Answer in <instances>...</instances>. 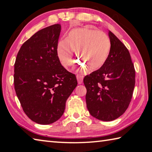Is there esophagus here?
<instances>
[{
	"label": "esophagus",
	"instance_id": "1",
	"mask_svg": "<svg viewBox=\"0 0 152 152\" xmlns=\"http://www.w3.org/2000/svg\"><path fill=\"white\" fill-rule=\"evenodd\" d=\"M77 82H78L79 84H81V83H83V77L81 75H77Z\"/></svg>",
	"mask_w": 152,
	"mask_h": 152
}]
</instances>
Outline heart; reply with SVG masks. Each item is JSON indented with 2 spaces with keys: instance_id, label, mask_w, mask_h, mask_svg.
Wrapping results in <instances>:
<instances>
[{
  "instance_id": "obj_1",
  "label": "heart",
  "mask_w": 152,
  "mask_h": 152,
  "mask_svg": "<svg viewBox=\"0 0 152 152\" xmlns=\"http://www.w3.org/2000/svg\"><path fill=\"white\" fill-rule=\"evenodd\" d=\"M111 48L110 39L106 33L88 27H77L68 32L66 40H60L56 46L57 56L64 67L72 64L73 52L80 62L78 67L84 72L100 70L109 57Z\"/></svg>"
}]
</instances>
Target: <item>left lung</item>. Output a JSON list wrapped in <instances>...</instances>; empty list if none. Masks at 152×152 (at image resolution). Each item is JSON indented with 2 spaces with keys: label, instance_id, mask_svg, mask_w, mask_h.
Masks as SVG:
<instances>
[{
  "label": "left lung",
  "instance_id": "1",
  "mask_svg": "<svg viewBox=\"0 0 152 152\" xmlns=\"http://www.w3.org/2000/svg\"><path fill=\"white\" fill-rule=\"evenodd\" d=\"M111 48L104 67L85 77L86 107L99 120L111 121L125 113L135 85V70L128 49L109 31Z\"/></svg>",
  "mask_w": 152,
  "mask_h": 152
}]
</instances>
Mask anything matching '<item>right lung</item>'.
<instances>
[{
  "label": "right lung",
  "mask_w": 152,
  "mask_h": 152,
  "mask_svg": "<svg viewBox=\"0 0 152 152\" xmlns=\"http://www.w3.org/2000/svg\"><path fill=\"white\" fill-rule=\"evenodd\" d=\"M60 31L58 23L37 31L21 46L14 64V88L21 106L30 119L41 125L60 118L77 85L75 75L58 58Z\"/></svg>",
  "instance_id": "1"
}]
</instances>
